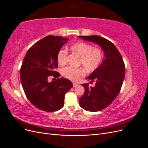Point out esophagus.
I'll list each match as a JSON object with an SVG mask.
<instances>
[{"label":"esophagus","instance_id":"esophagus-1","mask_svg":"<svg viewBox=\"0 0 148 148\" xmlns=\"http://www.w3.org/2000/svg\"><path fill=\"white\" fill-rule=\"evenodd\" d=\"M78 86V84L77 83H73V87H77Z\"/></svg>","mask_w":148,"mask_h":148}]
</instances>
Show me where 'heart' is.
<instances>
[{
    "label": "heart",
    "instance_id": "heart-1",
    "mask_svg": "<svg viewBox=\"0 0 148 148\" xmlns=\"http://www.w3.org/2000/svg\"><path fill=\"white\" fill-rule=\"evenodd\" d=\"M70 50L80 57L79 65L83 66L85 70L89 72L96 70L102 63L103 52L100 48H94L91 44L79 42L71 45ZM67 53V51L64 49H60L58 52L57 62L59 64H65ZM62 73L64 77L71 81H77L79 78L84 76V71L82 68L74 69L66 66L62 69Z\"/></svg>",
    "mask_w": 148,
    "mask_h": 148
}]
</instances>
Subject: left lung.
<instances>
[{
    "instance_id": "left-lung-1",
    "label": "left lung",
    "mask_w": 148,
    "mask_h": 148,
    "mask_svg": "<svg viewBox=\"0 0 148 148\" xmlns=\"http://www.w3.org/2000/svg\"><path fill=\"white\" fill-rule=\"evenodd\" d=\"M98 44L104 52V59L98 68L86 78L96 82L95 87L83 84L84 93L79 98V106L90 112L102 110L108 107L119 94L125 75L123 59L114 44L99 36H78Z\"/></svg>"
}]
</instances>
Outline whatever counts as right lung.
<instances>
[{
    "instance_id": "1",
    "label": "right lung",
    "mask_w": 148,
    "mask_h": 148,
    "mask_svg": "<svg viewBox=\"0 0 148 148\" xmlns=\"http://www.w3.org/2000/svg\"><path fill=\"white\" fill-rule=\"evenodd\" d=\"M68 38L47 36L31 46L20 69L22 87L28 99L38 109L54 112L62 108L66 92L73 87L69 79L57 78L49 83L47 78L60 75L57 68V54Z\"/></svg>"
}]
</instances>
